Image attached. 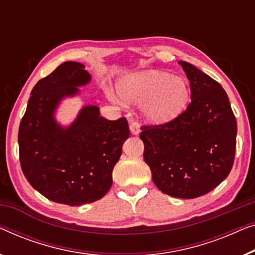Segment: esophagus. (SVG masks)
I'll list each match as a JSON object with an SVG mask.
<instances>
[{
    "mask_svg": "<svg viewBox=\"0 0 255 255\" xmlns=\"http://www.w3.org/2000/svg\"><path fill=\"white\" fill-rule=\"evenodd\" d=\"M130 131L132 134H139L140 133V127L138 123H135V122H132V123L130 124Z\"/></svg>",
    "mask_w": 255,
    "mask_h": 255,
    "instance_id": "1",
    "label": "esophagus"
}]
</instances>
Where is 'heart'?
I'll list each match as a JSON object with an SVG mask.
<instances>
[{"label":"heart","instance_id":"1","mask_svg":"<svg viewBox=\"0 0 255 255\" xmlns=\"http://www.w3.org/2000/svg\"><path fill=\"white\" fill-rule=\"evenodd\" d=\"M124 102L141 103V115L153 124L167 123L180 115L189 100V85L180 76L149 70L124 76L117 82ZM116 101L119 98L114 97Z\"/></svg>","mask_w":255,"mask_h":255}]
</instances>
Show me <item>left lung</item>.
<instances>
[{
  "label": "left lung",
  "mask_w": 255,
  "mask_h": 255,
  "mask_svg": "<svg viewBox=\"0 0 255 255\" xmlns=\"http://www.w3.org/2000/svg\"><path fill=\"white\" fill-rule=\"evenodd\" d=\"M191 103L175 120L141 128L143 160L157 189L175 198L201 197L222 183L234 165L237 122L223 87L187 62Z\"/></svg>",
  "instance_id": "8db88e82"
}]
</instances>
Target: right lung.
Masks as SVG:
<instances>
[{
    "mask_svg": "<svg viewBox=\"0 0 255 255\" xmlns=\"http://www.w3.org/2000/svg\"><path fill=\"white\" fill-rule=\"evenodd\" d=\"M91 79L78 62L57 66L33 87L19 125L21 170L33 189L57 204L82 206L105 197L130 135L127 120L103 119L93 105L84 106L68 127L55 119L60 103Z\"/></svg>",
    "mask_w": 255,
    "mask_h": 255,
    "instance_id": "1",
    "label": "right lung"
}]
</instances>
